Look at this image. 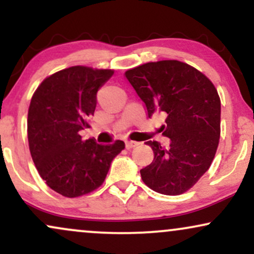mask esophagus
Instances as JSON below:
<instances>
[{"label": "esophagus", "mask_w": 254, "mask_h": 254, "mask_svg": "<svg viewBox=\"0 0 254 254\" xmlns=\"http://www.w3.org/2000/svg\"><path fill=\"white\" fill-rule=\"evenodd\" d=\"M137 145V142L135 141H127L125 142V147H127V149H131V148L136 147Z\"/></svg>", "instance_id": "1"}]
</instances>
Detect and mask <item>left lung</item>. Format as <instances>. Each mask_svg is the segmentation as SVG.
Listing matches in <instances>:
<instances>
[{
  "instance_id": "obj_1",
  "label": "left lung",
  "mask_w": 254,
  "mask_h": 254,
  "mask_svg": "<svg viewBox=\"0 0 254 254\" xmlns=\"http://www.w3.org/2000/svg\"><path fill=\"white\" fill-rule=\"evenodd\" d=\"M148 117H165L162 135L171 139L165 149L156 141L145 144L153 162L141 170L144 184L168 196L184 193L210 167L220 141L221 101L205 75L179 61L142 64L125 72Z\"/></svg>"
}]
</instances>
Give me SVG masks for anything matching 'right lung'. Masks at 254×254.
Masks as SVG:
<instances>
[{
    "mask_svg": "<svg viewBox=\"0 0 254 254\" xmlns=\"http://www.w3.org/2000/svg\"><path fill=\"white\" fill-rule=\"evenodd\" d=\"M112 75L111 69L70 66L46 77L31 99L27 136L32 160L49 188L64 197L98 189L112 160L125 148L119 139L98 144L80 135L89 127L98 90Z\"/></svg>",
    "mask_w": 254,
    "mask_h": 254,
    "instance_id": "obj_1",
    "label": "right lung"
}]
</instances>
